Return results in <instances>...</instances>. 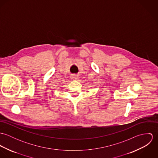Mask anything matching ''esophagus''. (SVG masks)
<instances>
[{"label":"esophagus","mask_w":158,"mask_h":158,"mask_svg":"<svg viewBox=\"0 0 158 158\" xmlns=\"http://www.w3.org/2000/svg\"><path fill=\"white\" fill-rule=\"evenodd\" d=\"M71 78H72V80H76L78 78V75H75V74H73L71 76Z\"/></svg>","instance_id":"34e87169"}]
</instances>
